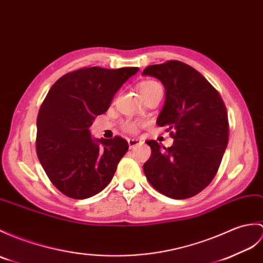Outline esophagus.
Listing matches in <instances>:
<instances>
[{
    "label": "esophagus",
    "instance_id": "obj_1",
    "mask_svg": "<svg viewBox=\"0 0 263 263\" xmlns=\"http://www.w3.org/2000/svg\"><path fill=\"white\" fill-rule=\"evenodd\" d=\"M127 142H129L130 149H132V148H134V146H137L140 143V140H138V139H129V140H127Z\"/></svg>",
    "mask_w": 263,
    "mask_h": 263
}]
</instances>
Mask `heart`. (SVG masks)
Masks as SVG:
<instances>
[{"instance_id": "b5f03b06", "label": "heart", "mask_w": 263, "mask_h": 263, "mask_svg": "<svg viewBox=\"0 0 263 263\" xmlns=\"http://www.w3.org/2000/svg\"><path fill=\"white\" fill-rule=\"evenodd\" d=\"M157 86H160V85L158 84L157 82H154V81H144V82H141V83L139 84L138 88H139L140 94H141L142 99H143V97H144L145 95H148V94L150 93V91H151L152 89H154L155 87H157ZM124 127H125V130H126L127 132H134V131L137 130L138 124L134 123V122H126Z\"/></svg>"}]
</instances>
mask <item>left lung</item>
I'll list each match as a JSON object with an SVG mask.
<instances>
[{
	"label": "left lung",
	"mask_w": 263,
	"mask_h": 263,
	"mask_svg": "<svg viewBox=\"0 0 263 263\" xmlns=\"http://www.w3.org/2000/svg\"><path fill=\"white\" fill-rule=\"evenodd\" d=\"M143 76L162 83L166 100L157 124L173 130L169 148L149 140L150 159L143 164L146 179L174 199L194 196L217 173L229 141L227 107L218 91L193 67L181 62L148 66Z\"/></svg>",
	"instance_id": "left-lung-1"
}]
</instances>
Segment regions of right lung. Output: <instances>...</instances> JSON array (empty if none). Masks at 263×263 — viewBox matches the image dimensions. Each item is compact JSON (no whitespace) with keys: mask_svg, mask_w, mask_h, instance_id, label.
I'll list each match as a JSON object with an SVG mask.
<instances>
[{"mask_svg":"<svg viewBox=\"0 0 263 263\" xmlns=\"http://www.w3.org/2000/svg\"><path fill=\"white\" fill-rule=\"evenodd\" d=\"M138 71V67L78 69L59 78L48 91L36 119V155L66 196L91 197L112 180L129 144L121 137L95 139L88 127Z\"/></svg>","mask_w":263,"mask_h":263,"instance_id":"right-lung-1","label":"right lung"}]
</instances>
